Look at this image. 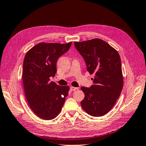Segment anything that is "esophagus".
<instances>
[{
    "label": "esophagus",
    "instance_id": "1",
    "mask_svg": "<svg viewBox=\"0 0 146 146\" xmlns=\"http://www.w3.org/2000/svg\"><path fill=\"white\" fill-rule=\"evenodd\" d=\"M78 88H76V87H74V86H70V90H71L72 91H76V90H77Z\"/></svg>",
    "mask_w": 146,
    "mask_h": 146
}]
</instances>
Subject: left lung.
I'll return each mask as SVG.
<instances>
[{"label": "left lung", "mask_w": 146, "mask_h": 146, "mask_svg": "<svg viewBox=\"0 0 146 146\" xmlns=\"http://www.w3.org/2000/svg\"><path fill=\"white\" fill-rule=\"evenodd\" d=\"M74 45L85 60L88 71L94 75L93 85L81 88L85 93L82 107L92 116H102L113 107L122 90L120 56L100 39L74 42Z\"/></svg>", "instance_id": "8db88e82"}]
</instances>
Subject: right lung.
Here are the masks:
<instances>
[{
  "label": "right lung",
  "mask_w": 146,
  "mask_h": 146,
  "mask_svg": "<svg viewBox=\"0 0 146 146\" xmlns=\"http://www.w3.org/2000/svg\"><path fill=\"white\" fill-rule=\"evenodd\" d=\"M72 42L67 44L41 42L26 54L24 60L23 80L25 98L35 114L51 120L61 111L69 87L61 86L50 77L56 72V61L68 52Z\"/></svg>",
  "instance_id": "right-lung-1"
}]
</instances>
